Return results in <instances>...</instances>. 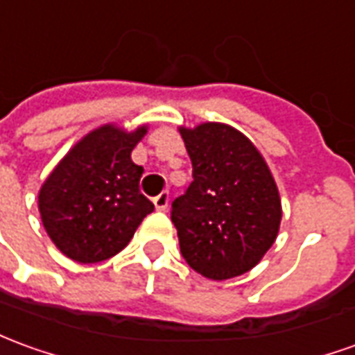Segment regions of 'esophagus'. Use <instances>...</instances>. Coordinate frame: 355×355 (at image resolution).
<instances>
[{"mask_svg":"<svg viewBox=\"0 0 355 355\" xmlns=\"http://www.w3.org/2000/svg\"><path fill=\"white\" fill-rule=\"evenodd\" d=\"M153 205L157 211H165L169 207V192H161L159 196L153 198Z\"/></svg>","mask_w":355,"mask_h":355,"instance_id":"esophagus-1","label":"esophagus"}]
</instances>
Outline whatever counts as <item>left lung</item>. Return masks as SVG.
Returning <instances> with one entry per match:
<instances>
[{"mask_svg": "<svg viewBox=\"0 0 355 355\" xmlns=\"http://www.w3.org/2000/svg\"><path fill=\"white\" fill-rule=\"evenodd\" d=\"M192 182L173 202L180 254L211 281L244 275L261 261L281 227V198L254 144L223 123L180 126Z\"/></svg>", "mask_w": 355, "mask_h": 355, "instance_id": "1", "label": "left lung"}]
</instances>
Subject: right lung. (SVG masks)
<instances>
[{
  "instance_id": "1",
  "label": "right lung",
  "mask_w": 355,
  "mask_h": 355,
  "mask_svg": "<svg viewBox=\"0 0 355 355\" xmlns=\"http://www.w3.org/2000/svg\"><path fill=\"white\" fill-rule=\"evenodd\" d=\"M148 132L103 125L59 161L38 194L44 229L67 257L98 263L119 254L135 236L153 203L140 194L144 169L130 153Z\"/></svg>"
}]
</instances>
